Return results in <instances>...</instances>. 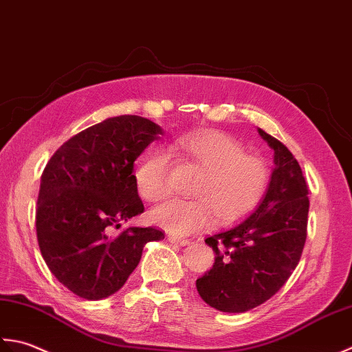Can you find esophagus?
<instances>
[{
    "instance_id": "esophagus-1",
    "label": "esophagus",
    "mask_w": 352,
    "mask_h": 352,
    "mask_svg": "<svg viewBox=\"0 0 352 352\" xmlns=\"http://www.w3.org/2000/svg\"><path fill=\"white\" fill-rule=\"evenodd\" d=\"M167 240L171 243V245H179V246H185L188 240L186 239H181V236H176V235H168Z\"/></svg>"
}]
</instances>
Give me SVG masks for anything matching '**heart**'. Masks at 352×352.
I'll return each mask as SVG.
<instances>
[{"mask_svg":"<svg viewBox=\"0 0 352 352\" xmlns=\"http://www.w3.org/2000/svg\"><path fill=\"white\" fill-rule=\"evenodd\" d=\"M173 148L202 168L192 196L171 199L150 212L155 225L167 232L185 236L220 225H232L249 217L266 197L270 167L260 156L248 155L239 140L223 132L188 133L177 138ZM135 184L147 202H161L170 195L168 157L152 150L135 170Z\"/></svg>","mask_w":352,"mask_h":352,"instance_id":"1","label":"heart"}]
</instances>
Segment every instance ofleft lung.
I'll list each match as a JSON object with an SVG mask.
<instances>
[{"mask_svg": "<svg viewBox=\"0 0 352 352\" xmlns=\"http://www.w3.org/2000/svg\"><path fill=\"white\" fill-rule=\"evenodd\" d=\"M274 150L275 168L261 205L228 231L208 236L212 269L196 281L200 298L223 313H245L285 284L307 239L308 188L298 161L281 141L258 129Z\"/></svg>", "mask_w": 352, "mask_h": 352, "instance_id": "1", "label": "left lung"}]
</instances>
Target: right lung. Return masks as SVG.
<instances>
[{
    "instance_id": "right-lung-1",
    "label": "right lung",
    "mask_w": 352,
    "mask_h": 352,
    "mask_svg": "<svg viewBox=\"0 0 352 352\" xmlns=\"http://www.w3.org/2000/svg\"><path fill=\"white\" fill-rule=\"evenodd\" d=\"M162 129L138 116H120L85 129L56 150L41 176L36 234L48 269L74 295H113L138 266L156 228L123 229L144 212L133 162Z\"/></svg>"
}]
</instances>
